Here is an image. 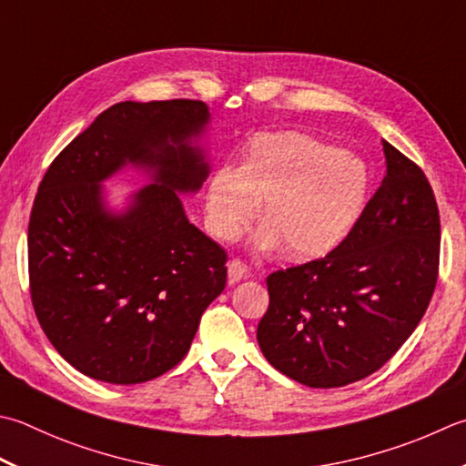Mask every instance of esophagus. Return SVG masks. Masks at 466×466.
<instances>
[{
  "instance_id": "esophagus-1",
  "label": "esophagus",
  "mask_w": 466,
  "mask_h": 466,
  "mask_svg": "<svg viewBox=\"0 0 466 466\" xmlns=\"http://www.w3.org/2000/svg\"><path fill=\"white\" fill-rule=\"evenodd\" d=\"M246 272H248V268H246V264L238 258H232L230 262H228V280L230 282H238L246 277Z\"/></svg>"
}]
</instances>
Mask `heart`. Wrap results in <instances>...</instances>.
<instances>
[{"label": "heart", "instance_id": "heart-1", "mask_svg": "<svg viewBox=\"0 0 466 466\" xmlns=\"http://www.w3.org/2000/svg\"><path fill=\"white\" fill-rule=\"evenodd\" d=\"M370 169L355 155L299 131L257 133L238 167L216 169L206 189V222L234 240L257 214L258 250L282 246L289 258L331 250L350 234L370 196Z\"/></svg>", "mask_w": 466, "mask_h": 466}]
</instances>
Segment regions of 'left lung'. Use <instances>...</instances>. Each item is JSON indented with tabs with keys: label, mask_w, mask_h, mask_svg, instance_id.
<instances>
[{
	"label": "left lung",
	"mask_w": 466,
	"mask_h": 466,
	"mask_svg": "<svg viewBox=\"0 0 466 466\" xmlns=\"http://www.w3.org/2000/svg\"><path fill=\"white\" fill-rule=\"evenodd\" d=\"M386 177L339 246L268 275L257 339L272 368L309 388L378 371L420 323L441 260V216L424 171L384 141Z\"/></svg>",
	"instance_id": "left-lung-1"
}]
</instances>
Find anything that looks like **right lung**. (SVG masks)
<instances>
[{
	"label": "right lung",
	"mask_w": 466,
	"mask_h": 466,
	"mask_svg": "<svg viewBox=\"0 0 466 466\" xmlns=\"http://www.w3.org/2000/svg\"><path fill=\"white\" fill-rule=\"evenodd\" d=\"M202 100L116 103L50 163L27 226L35 317L85 376L143 384L186 358L199 319L226 287L228 254L186 218L208 163L191 137ZM127 162L154 171L123 215L104 209L99 181Z\"/></svg>",
	"instance_id": "add662e5"
}]
</instances>
